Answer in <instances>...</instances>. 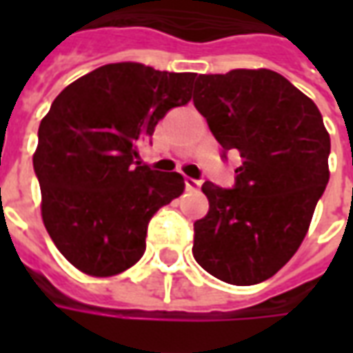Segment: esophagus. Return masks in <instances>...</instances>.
<instances>
[{
    "instance_id": "esophagus-1",
    "label": "esophagus",
    "mask_w": 353,
    "mask_h": 353,
    "mask_svg": "<svg viewBox=\"0 0 353 353\" xmlns=\"http://www.w3.org/2000/svg\"><path fill=\"white\" fill-rule=\"evenodd\" d=\"M185 185H187V189H189V191H199L202 181H199V179H192V177H187V179H185Z\"/></svg>"
}]
</instances>
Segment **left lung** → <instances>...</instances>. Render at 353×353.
Returning a JSON list of instances; mask_svg holds the SVG:
<instances>
[{"mask_svg":"<svg viewBox=\"0 0 353 353\" xmlns=\"http://www.w3.org/2000/svg\"><path fill=\"white\" fill-rule=\"evenodd\" d=\"M192 101L223 149L242 157L234 189L202 185L210 212L194 223L192 255L232 285L268 280L303 244L329 181L321 113L265 68L196 75Z\"/></svg>","mask_w":353,"mask_h":353,"instance_id":"obj_1","label":"left lung"}]
</instances>
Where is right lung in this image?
Returning <instances> with one entry per match:
<instances>
[{"label": "right lung", "instance_id": "1", "mask_svg": "<svg viewBox=\"0 0 353 353\" xmlns=\"http://www.w3.org/2000/svg\"><path fill=\"white\" fill-rule=\"evenodd\" d=\"M194 79L105 64L68 85L43 117L34 153L41 217L81 272L109 278L136 265L149 219L185 191L181 174L151 170L138 149L170 109L191 100Z\"/></svg>", "mask_w": 353, "mask_h": 353}]
</instances>
